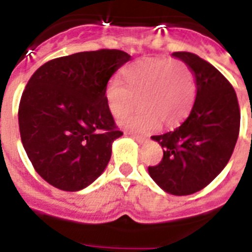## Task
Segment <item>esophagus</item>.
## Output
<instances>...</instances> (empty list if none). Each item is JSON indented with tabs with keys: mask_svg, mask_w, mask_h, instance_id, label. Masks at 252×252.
Masks as SVG:
<instances>
[{
	"mask_svg": "<svg viewBox=\"0 0 252 252\" xmlns=\"http://www.w3.org/2000/svg\"><path fill=\"white\" fill-rule=\"evenodd\" d=\"M129 135L132 137L133 139H135V141L138 142V143H146V142L148 141L146 137H142V135H137V134H133V133H129Z\"/></svg>",
	"mask_w": 252,
	"mask_h": 252,
	"instance_id": "34e87169",
	"label": "esophagus"
}]
</instances>
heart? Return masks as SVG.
I'll use <instances>...</instances> for the list:
<instances>
[{
    "label": "heart",
    "mask_w": 252,
    "mask_h": 252,
    "mask_svg": "<svg viewBox=\"0 0 252 252\" xmlns=\"http://www.w3.org/2000/svg\"><path fill=\"white\" fill-rule=\"evenodd\" d=\"M126 85L113 78L105 87V102L114 118H122L138 104L120 126L147 133L179 124L189 114L195 99V82L187 63L178 60L147 58L123 69Z\"/></svg>",
    "instance_id": "obj_1"
}]
</instances>
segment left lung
Listing matches in <instances>:
<instances>
[{
  "label": "left lung",
  "mask_w": 252,
  "mask_h": 252,
  "mask_svg": "<svg viewBox=\"0 0 252 252\" xmlns=\"http://www.w3.org/2000/svg\"><path fill=\"white\" fill-rule=\"evenodd\" d=\"M172 56L187 63L196 85L195 102L180 126L152 135L163 150L148 174L172 195H190L217 178L228 163L240 133V106L235 89L216 67L189 52Z\"/></svg>",
  "instance_id": "obj_1"
}]
</instances>
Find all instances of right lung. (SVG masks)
I'll list each match as a JSON object with an SVG mask.
<instances>
[{"mask_svg": "<svg viewBox=\"0 0 252 252\" xmlns=\"http://www.w3.org/2000/svg\"><path fill=\"white\" fill-rule=\"evenodd\" d=\"M128 61L123 50L81 52L44 63L30 77L19 105L21 142L35 171L57 189L78 191L108 166L123 133L105 87Z\"/></svg>", "mask_w": 252, "mask_h": 252, "instance_id": "obj_1", "label": "right lung"}]
</instances>
